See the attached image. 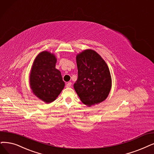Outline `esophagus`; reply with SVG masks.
Here are the masks:
<instances>
[{"mask_svg": "<svg viewBox=\"0 0 154 154\" xmlns=\"http://www.w3.org/2000/svg\"><path fill=\"white\" fill-rule=\"evenodd\" d=\"M71 85H72L71 82H68V83H66V87L67 88H69V87H71Z\"/></svg>", "mask_w": 154, "mask_h": 154, "instance_id": "obj_1", "label": "esophagus"}]
</instances>
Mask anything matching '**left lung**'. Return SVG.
I'll use <instances>...</instances> for the list:
<instances>
[{"label":"left lung","instance_id":"left-lung-1","mask_svg":"<svg viewBox=\"0 0 154 154\" xmlns=\"http://www.w3.org/2000/svg\"><path fill=\"white\" fill-rule=\"evenodd\" d=\"M78 79L74 84L82 102L88 107L106 100L112 81L109 67L99 54L85 50L76 56Z\"/></svg>","mask_w":154,"mask_h":154}]
</instances>
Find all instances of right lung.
<instances>
[{
  "mask_svg": "<svg viewBox=\"0 0 154 154\" xmlns=\"http://www.w3.org/2000/svg\"><path fill=\"white\" fill-rule=\"evenodd\" d=\"M56 61L53 54L42 52L35 59L30 73L32 91L46 103L56 100L65 85L60 72L56 68Z\"/></svg>",
  "mask_w": 154,
  "mask_h": 154,
  "instance_id": "1",
  "label": "right lung"
}]
</instances>
